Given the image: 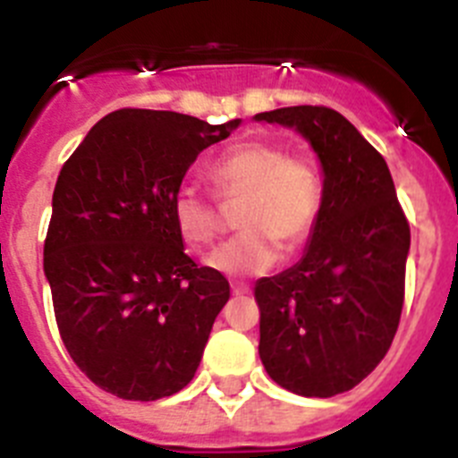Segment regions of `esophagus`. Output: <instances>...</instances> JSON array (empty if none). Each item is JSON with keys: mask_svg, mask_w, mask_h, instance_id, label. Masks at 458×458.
<instances>
[{"mask_svg": "<svg viewBox=\"0 0 458 458\" xmlns=\"http://www.w3.org/2000/svg\"><path fill=\"white\" fill-rule=\"evenodd\" d=\"M232 293L233 295H245V293H250V286L242 284V282H232Z\"/></svg>", "mask_w": 458, "mask_h": 458, "instance_id": "1", "label": "esophagus"}]
</instances>
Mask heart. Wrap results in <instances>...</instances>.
<instances>
[{
  "label": "heart",
  "mask_w": 458,
  "mask_h": 458,
  "mask_svg": "<svg viewBox=\"0 0 458 458\" xmlns=\"http://www.w3.org/2000/svg\"><path fill=\"white\" fill-rule=\"evenodd\" d=\"M217 199L236 210L238 236L210 254L208 266L226 275H257L277 261L279 248L295 252L310 241L323 188L317 167L302 156H291L282 144L264 140L241 141L208 167ZM172 222L190 248H213L222 233L217 204L192 185H181L172 197Z\"/></svg>",
  "instance_id": "1"
}]
</instances>
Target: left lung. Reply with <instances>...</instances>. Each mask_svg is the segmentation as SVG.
Instances as JSON below:
<instances>
[{
  "mask_svg": "<svg viewBox=\"0 0 458 458\" xmlns=\"http://www.w3.org/2000/svg\"><path fill=\"white\" fill-rule=\"evenodd\" d=\"M293 125L323 167V201L301 264L254 286L259 355L270 378L302 396L355 387L386 358L406 293L411 226L386 157L323 105L254 116Z\"/></svg>",
  "mask_w": 458,
  "mask_h": 458,
  "instance_id": "1",
  "label": "left lung"
}]
</instances>
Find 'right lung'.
<instances>
[{"label":"right lung","mask_w":458,"mask_h":458,"mask_svg":"<svg viewBox=\"0 0 458 458\" xmlns=\"http://www.w3.org/2000/svg\"><path fill=\"white\" fill-rule=\"evenodd\" d=\"M238 123L116 109L59 172L43 268L68 355L109 394L156 402L199 367L229 282L185 254L172 197L197 156Z\"/></svg>","instance_id":"1"}]
</instances>
